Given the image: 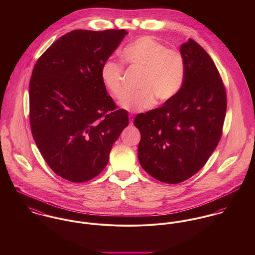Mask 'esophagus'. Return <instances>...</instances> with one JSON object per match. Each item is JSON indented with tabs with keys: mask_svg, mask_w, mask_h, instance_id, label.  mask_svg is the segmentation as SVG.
<instances>
[{
	"mask_svg": "<svg viewBox=\"0 0 255 255\" xmlns=\"http://www.w3.org/2000/svg\"><path fill=\"white\" fill-rule=\"evenodd\" d=\"M128 119H129V124L132 125L133 124V120H134V116L132 114L128 115Z\"/></svg>",
	"mask_w": 255,
	"mask_h": 255,
	"instance_id": "obj_1",
	"label": "esophagus"
}]
</instances>
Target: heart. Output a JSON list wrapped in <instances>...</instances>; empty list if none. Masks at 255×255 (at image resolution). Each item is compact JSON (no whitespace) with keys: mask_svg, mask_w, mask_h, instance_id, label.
<instances>
[{"mask_svg":"<svg viewBox=\"0 0 255 255\" xmlns=\"http://www.w3.org/2000/svg\"><path fill=\"white\" fill-rule=\"evenodd\" d=\"M125 63L142 70L139 91L129 94L122 103L124 109L140 112L156 103L173 100L181 91L185 78V64L182 54L151 36H142L128 43L121 53ZM100 77L111 96L122 100L126 94L124 67L106 60L100 69Z\"/></svg>","mask_w":255,"mask_h":255,"instance_id":"heart-1","label":"heart"}]
</instances>
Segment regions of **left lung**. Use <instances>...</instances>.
<instances>
[{
    "instance_id": "1",
    "label": "left lung",
    "mask_w": 255,
    "mask_h": 255,
    "mask_svg": "<svg viewBox=\"0 0 255 255\" xmlns=\"http://www.w3.org/2000/svg\"><path fill=\"white\" fill-rule=\"evenodd\" d=\"M185 78L160 108L138 114V160L154 179L180 183L195 175L218 145L227 110L226 90L206 51L189 39L181 46Z\"/></svg>"
}]
</instances>
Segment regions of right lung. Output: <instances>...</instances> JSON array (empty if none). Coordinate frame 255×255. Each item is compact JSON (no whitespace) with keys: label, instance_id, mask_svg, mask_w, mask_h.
<instances>
[{"label":"right lung","instance_id":"add662e5","mask_svg":"<svg viewBox=\"0 0 255 255\" xmlns=\"http://www.w3.org/2000/svg\"><path fill=\"white\" fill-rule=\"evenodd\" d=\"M125 29L73 30L38 59L29 83L33 138L48 166L73 182H87L107 166L112 146L128 125L115 110L100 77L102 64Z\"/></svg>","mask_w":255,"mask_h":255}]
</instances>
